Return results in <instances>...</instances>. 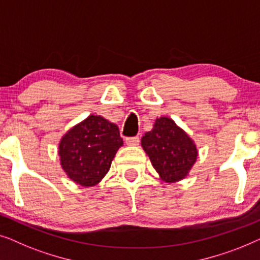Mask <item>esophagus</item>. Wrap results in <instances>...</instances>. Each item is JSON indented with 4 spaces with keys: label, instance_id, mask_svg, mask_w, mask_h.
<instances>
[{
    "label": "esophagus",
    "instance_id": "esophagus-1",
    "mask_svg": "<svg viewBox=\"0 0 260 260\" xmlns=\"http://www.w3.org/2000/svg\"><path fill=\"white\" fill-rule=\"evenodd\" d=\"M125 142L128 146H138L139 142H140V139H139V137H128L125 139Z\"/></svg>",
    "mask_w": 260,
    "mask_h": 260
}]
</instances>
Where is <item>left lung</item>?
Here are the masks:
<instances>
[{
	"label": "left lung",
	"instance_id": "1",
	"mask_svg": "<svg viewBox=\"0 0 260 260\" xmlns=\"http://www.w3.org/2000/svg\"><path fill=\"white\" fill-rule=\"evenodd\" d=\"M141 146L165 182L184 179L198 156L192 139L166 116L155 120L153 129L142 137Z\"/></svg>",
	"mask_w": 260,
	"mask_h": 260
}]
</instances>
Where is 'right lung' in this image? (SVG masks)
<instances>
[{
    "instance_id": "1",
    "label": "right lung",
    "mask_w": 260,
    "mask_h": 260,
    "mask_svg": "<svg viewBox=\"0 0 260 260\" xmlns=\"http://www.w3.org/2000/svg\"><path fill=\"white\" fill-rule=\"evenodd\" d=\"M122 144L115 123L100 115H89L61 139L58 145L61 166L76 184L94 186L107 174Z\"/></svg>"
}]
</instances>
